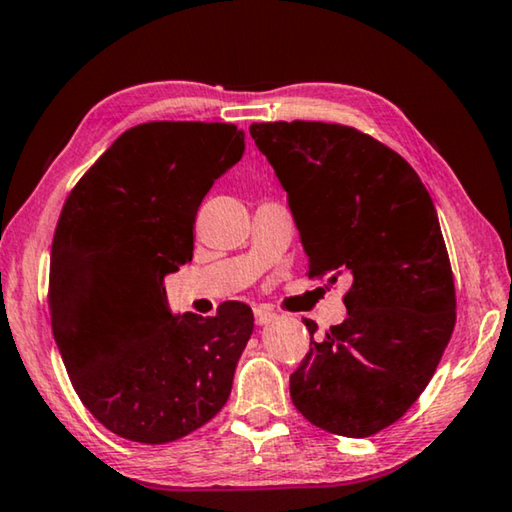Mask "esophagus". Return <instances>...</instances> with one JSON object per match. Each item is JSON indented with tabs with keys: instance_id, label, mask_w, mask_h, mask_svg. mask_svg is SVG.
<instances>
[{
	"instance_id": "1",
	"label": "esophagus",
	"mask_w": 512,
	"mask_h": 512,
	"mask_svg": "<svg viewBox=\"0 0 512 512\" xmlns=\"http://www.w3.org/2000/svg\"><path fill=\"white\" fill-rule=\"evenodd\" d=\"M254 319H256L258 326H265V324H270V321L276 319V312L270 310V308H265V306H258V308H254Z\"/></svg>"
}]
</instances>
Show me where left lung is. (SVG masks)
<instances>
[{"label":"left lung","mask_w":512,"mask_h":512,"mask_svg":"<svg viewBox=\"0 0 512 512\" xmlns=\"http://www.w3.org/2000/svg\"><path fill=\"white\" fill-rule=\"evenodd\" d=\"M288 191L310 276L346 274L348 317L290 375L294 407L330 434L366 438L407 414L456 324L441 224L425 184L396 150L351 125L251 123Z\"/></svg>","instance_id":"left-lung-1"}]
</instances>
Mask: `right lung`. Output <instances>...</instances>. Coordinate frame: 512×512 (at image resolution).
<instances>
[{"label": "right lung", "instance_id": "obj_1", "mask_svg": "<svg viewBox=\"0 0 512 512\" xmlns=\"http://www.w3.org/2000/svg\"><path fill=\"white\" fill-rule=\"evenodd\" d=\"M245 150L233 123L148 121L125 130L71 188L53 233L49 315L78 398L134 443L179 441L229 400L254 330L247 303L215 317L166 308L161 279L193 258V224Z\"/></svg>", "mask_w": 512, "mask_h": 512}]
</instances>
